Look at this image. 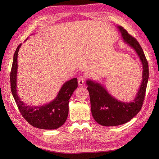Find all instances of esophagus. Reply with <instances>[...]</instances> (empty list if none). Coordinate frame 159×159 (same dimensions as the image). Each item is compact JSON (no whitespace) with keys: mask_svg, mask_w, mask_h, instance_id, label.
<instances>
[{"mask_svg":"<svg viewBox=\"0 0 159 159\" xmlns=\"http://www.w3.org/2000/svg\"><path fill=\"white\" fill-rule=\"evenodd\" d=\"M84 81H85V79L84 77H79L78 79V83H79V85L80 86L84 85Z\"/></svg>","mask_w":159,"mask_h":159,"instance_id":"esophagus-1","label":"esophagus"}]
</instances>
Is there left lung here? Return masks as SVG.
Returning a JSON list of instances; mask_svg holds the SVG:
<instances>
[{"label": "left lung", "mask_w": 159, "mask_h": 159, "mask_svg": "<svg viewBox=\"0 0 159 159\" xmlns=\"http://www.w3.org/2000/svg\"><path fill=\"white\" fill-rule=\"evenodd\" d=\"M124 43L135 49L143 66V81L135 98L130 102L118 101L99 83L88 80L91 113L95 121L104 126H116L131 120L140 111L149 78L148 63L139 42L122 26H118Z\"/></svg>", "instance_id": "1"}]
</instances>
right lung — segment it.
Listing matches in <instances>:
<instances>
[{"label":"right lung","mask_w":159,"mask_h":159,"mask_svg":"<svg viewBox=\"0 0 159 159\" xmlns=\"http://www.w3.org/2000/svg\"><path fill=\"white\" fill-rule=\"evenodd\" d=\"M20 44L13 55V64L10 73L11 90L24 119L32 126L43 129H55L62 126L68 115L69 100L73 91L78 87L77 78L66 82L53 101L42 106L26 105L17 95L16 90V73H17V57Z\"/></svg>","instance_id":"1"}]
</instances>
